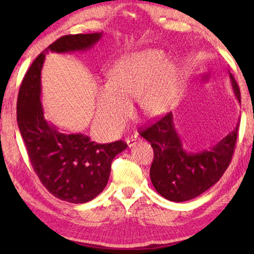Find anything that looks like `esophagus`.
Returning a JSON list of instances; mask_svg holds the SVG:
<instances>
[{
  "mask_svg": "<svg viewBox=\"0 0 254 254\" xmlns=\"http://www.w3.org/2000/svg\"><path fill=\"white\" fill-rule=\"evenodd\" d=\"M136 141H137V135L136 134H134V135H130V136H127L126 137V142L127 143V145L128 147H133V145H134L135 143H136Z\"/></svg>",
  "mask_w": 254,
  "mask_h": 254,
  "instance_id": "obj_1",
  "label": "esophagus"
}]
</instances>
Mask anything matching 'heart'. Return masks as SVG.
I'll list each match as a JSON object with an SVG mask.
<instances>
[{
    "label": "heart",
    "instance_id": "b5f03b06",
    "mask_svg": "<svg viewBox=\"0 0 254 254\" xmlns=\"http://www.w3.org/2000/svg\"><path fill=\"white\" fill-rule=\"evenodd\" d=\"M107 75L109 83L96 92V122L107 133H117L126 126L133 98L137 97L144 114L156 117L170 109L177 97V70L159 50L127 55Z\"/></svg>",
    "mask_w": 254,
    "mask_h": 254
}]
</instances>
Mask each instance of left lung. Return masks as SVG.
I'll return each mask as SVG.
<instances>
[{
    "instance_id": "obj_1",
    "label": "left lung",
    "mask_w": 254,
    "mask_h": 254,
    "mask_svg": "<svg viewBox=\"0 0 254 254\" xmlns=\"http://www.w3.org/2000/svg\"><path fill=\"white\" fill-rule=\"evenodd\" d=\"M232 87L241 102L239 85L230 72ZM239 126L212 149L198 153L186 152L175 130L173 114L168 113L139 133L151 143L153 161L150 178L162 197L186 201L203 194L225 173L233 157Z\"/></svg>"
}]
</instances>
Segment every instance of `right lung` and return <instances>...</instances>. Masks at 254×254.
I'll return each mask as SVG.
<instances>
[{"instance_id":"1","label":"right lung","mask_w":254,"mask_h":254,"mask_svg":"<svg viewBox=\"0 0 254 254\" xmlns=\"http://www.w3.org/2000/svg\"><path fill=\"white\" fill-rule=\"evenodd\" d=\"M100 33L68 34L53 42L34 59L20 86L16 103L19 130L34 173L55 197L68 203L92 200L105 188L111 165L127 147L122 140L96 143L84 134H65L46 121L41 95V69L46 54L92 48Z\"/></svg>"}]
</instances>
